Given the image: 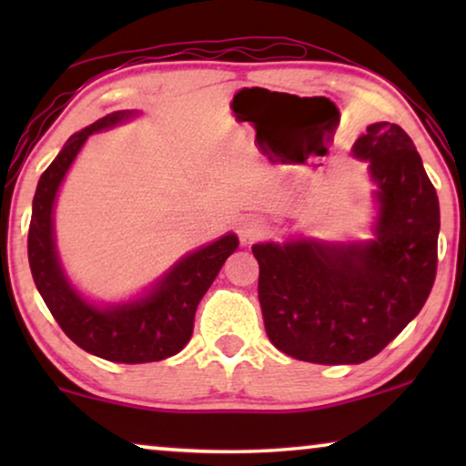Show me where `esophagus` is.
Returning a JSON list of instances; mask_svg holds the SVG:
<instances>
[{
	"label": "esophagus",
	"instance_id": "obj_1",
	"mask_svg": "<svg viewBox=\"0 0 466 466\" xmlns=\"http://www.w3.org/2000/svg\"><path fill=\"white\" fill-rule=\"evenodd\" d=\"M263 231H265V227L260 225L258 220H246L239 228V238H241V241H252V239L260 238Z\"/></svg>",
	"mask_w": 466,
	"mask_h": 466
}]
</instances>
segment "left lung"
Returning a JSON list of instances; mask_svg holds the SVG:
<instances>
[{"label": "left lung", "instance_id": "obj_1", "mask_svg": "<svg viewBox=\"0 0 466 466\" xmlns=\"http://www.w3.org/2000/svg\"><path fill=\"white\" fill-rule=\"evenodd\" d=\"M354 157L378 184L373 239L252 246L267 337L316 365L373 359L420 314L435 284L439 199L411 137L399 125L373 123Z\"/></svg>", "mask_w": 466, "mask_h": 466}]
</instances>
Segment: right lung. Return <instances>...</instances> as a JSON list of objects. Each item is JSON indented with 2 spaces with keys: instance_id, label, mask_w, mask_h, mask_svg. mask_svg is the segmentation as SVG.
I'll return each instance as SVG.
<instances>
[{
  "instance_id": "right-lung-1",
  "label": "right lung",
  "mask_w": 466,
  "mask_h": 466,
  "mask_svg": "<svg viewBox=\"0 0 466 466\" xmlns=\"http://www.w3.org/2000/svg\"><path fill=\"white\" fill-rule=\"evenodd\" d=\"M131 116H136V112H112L67 139L37 182L27 252L34 282L63 333L88 354L112 362L139 365L169 359L187 346L193 335L197 305L225 260L238 250L239 241L228 233L187 254L152 286V290L129 303L99 308L88 303L69 284L55 248L53 208L56 190L88 136L110 129Z\"/></svg>"
}]
</instances>
